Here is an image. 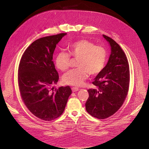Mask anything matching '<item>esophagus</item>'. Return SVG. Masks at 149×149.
<instances>
[{"mask_svg": "<svg viewBox=\"0 0 149 149\" xmlns=\"http://www.w3.org/2000/svg\"><path fill=\"white\" fill-rule=\"evenodd\" d=\"M78 90H79V88L78 87H74L72 88V91L73 92H77V91H78Z\"/></svg>", "mask_w": 149, "mask_h": 149, "instance_id": "esophagus-1", "label": "esophagus"}]
</instances>
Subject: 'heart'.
<instances>
[{"label": "heart", "instance_id": "heart-1", "mask_svg": "<svg viewBox=\"0 0 149 149\" xmlns=\"http://www.w3.org/2000/svg\"><path fill=\"white\" fill-rule=\"evenodd\" d=\"M68 52L69 54L63 51L58 52L54 58L56 66L62 71L67 70L70 65L69 55L78 59L76 64L78 68L69 71L62 77V81L66 84L81 86L88 74L95 75L100 73L107 61L106 49L85 39L72 43L68 47Z\"/></svg>", "mask_w": 149, "mask_h": 149}]
</instances>
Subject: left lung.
Masks as SVG:
<instances>
[{
  "label": "left lung",
  "instance_id": "1",
  "mask_svg": "<svg viewBox=\"0 0 149 149\" xmlns=\"http://www.w3.org/2000/svg\"><path fill=\"white\" fill-rule=\"evenodd\" d=\"M110 45L111 53L106 66L94 78L96 88L87 90L86 109L93 117L104 119L122 105L130 84V68L122 49L113 39L102 35Z\"/></svg>",
  "mask_w": 149,
  "mask_h": 149
}]
</instances>
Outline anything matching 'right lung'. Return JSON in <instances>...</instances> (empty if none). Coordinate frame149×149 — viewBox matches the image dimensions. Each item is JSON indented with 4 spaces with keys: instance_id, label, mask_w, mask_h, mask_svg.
<instances>
[{
    "instance_id": "add662e5",
    "label": "right lung",
    "mask_w": 149,
    "mask_h": 149,
    "mask_svg": "<svg viewBox=\"0 0 149 149\" xmlns=\"http://www.w3.org/2000/svg\"><path fill=\"white\" fill-rule=\"evenodd\" d=\"M67 33L41 38L24 52L18 68L19 92L33 115L51 121L63 113L72 91L69 86L52 87L58 80L53 55L56 45Z\"/></svg>"
}]
</instances>
